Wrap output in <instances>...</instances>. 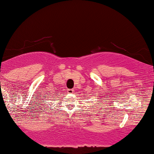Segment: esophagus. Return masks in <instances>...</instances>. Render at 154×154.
<instances>
[{
  "instance_id": "esophagus-1",
  "label": "esophagus",
  "mask_w": 154,
  "mask_h": 154,
  "mask_svg": "<svg viewBox=\"0 0 154 154\" xmlns=\"http://www.w3.org/2000/svg\"><path fill=\"white\" fill-rule=\"evenodd\" d=\"M74 91L73 89H71V88H70V89H68V91H67V93L68 94H73Z\"/></svg>"
}]
</instances>
